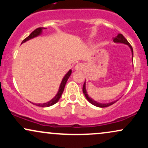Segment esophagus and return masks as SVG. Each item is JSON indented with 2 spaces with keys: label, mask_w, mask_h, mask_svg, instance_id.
<instances>
[{
  "label": "esophagus",
  "mask_w": 148,
  "mask_h": 148,
  "mask_svg": "<svg viewBox=\"0 0 148 148\" xmlns=\"http://www.w3.org/2000/svg\"><path fill=\"white\" fill-rule=\"evenodd\" d=\"M82 68H83V64H81V63L77 64L76 65V67H75V69H77V70H81V69Z\"/></svg>",
  "instance_id": "esophagus-1"
}]
</instances>
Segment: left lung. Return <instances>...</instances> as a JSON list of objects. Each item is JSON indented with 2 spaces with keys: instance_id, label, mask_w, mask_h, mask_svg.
Returning <instances> with one entry per match:
<instances>
[{
  "instance_id": "1",
  "label": "left lung",
  "mask_w": 148,
  "mask_h": 148,
  "mask_svg": "<svg viewBox=\"0 0 148 148\" xmlns=\"http://www.w3.org/2000/svg\"><path fill=\"white\" fill-rule=\"evenodd\" d=\"M113 42H117V43H123V44H125V45H128L129 47H130L131 50H132V58H133L134 53H133V49H132V47L131 46L130 44L129 43V42L127 41V39L125 38V37H124L123 35H122V34H118V36H117L116 37H115V38L113 39ZM83 92H84L85 96H86V99H88V101H89L90 103H91L92 104L95 105V106H96L101 107V108H104V107L111 106V105L113 104V103H115L117 101H118V100H117V101H113V102H110V103H101L97 102V101H95V100H93L92 99V98L88 96V95L87 94V92H86V82L84 83V86H83Z\"/></svg>"
}]
</instances>
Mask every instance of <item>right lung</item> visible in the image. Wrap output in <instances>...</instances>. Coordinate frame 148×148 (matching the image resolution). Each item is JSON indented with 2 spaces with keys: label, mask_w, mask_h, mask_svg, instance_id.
Listing matches in <instances>:
<instances>
[{
  "label": "right lung",
  "mask_w": 148,
  "mask_h": 148,
  "mask_svg": "<svg viewBox=\"0 0 148 148\" xmlns=\"http://www.w3.org/2000/svg\"><path fill=\"white\" fill-rule=\"evenodd\" d=\"M43 29H45V28L40 27V28H37L35 30H34L32 32V33H30V35L26 37V38H25L24 40L22 41V43H23V42H25L26 41H28V40H30V39L33 38V37L38 36L39 35H40V34H41L42 30H43ZM71 74H72V70L70 69V70H69V72L67 73V74H66V75L64 76L63 79H62V82H61V84H60V88H59L58 92V94L56 95V97L53 98V99H52L51 100V101H49L47 103H33V104H35L36 106H41V107H48V106H52V105L55 104L56 103L58 102V101L59 99L60 98L61 95H62V92H63L64 86H65L66 83H67V80H68L69 76L71 75Z\"/></svg>",
  "instance_id": "add662e5"
}]
</instances>
